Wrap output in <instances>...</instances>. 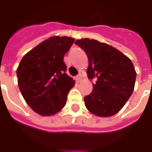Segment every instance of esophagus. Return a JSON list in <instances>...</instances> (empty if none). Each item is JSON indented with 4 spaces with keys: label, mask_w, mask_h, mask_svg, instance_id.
<instances>
[{
    "label": "esophagus",
    "mask_w": 152,
    "mask_h": 152,
    "mask_svg": "<svg viewBox=\"0 0 152 152\" xmlns=\"http://www.w3.org/2000/svg\"><path fill=\"white\" fill-rule=\"evenodd\" d=\"M76 80L77 81V82H80V81L81 80V79H82V76L81 75H78V76H76Z\"/></svg>",
    "instance_id": "34e87169"
}]
</instances>
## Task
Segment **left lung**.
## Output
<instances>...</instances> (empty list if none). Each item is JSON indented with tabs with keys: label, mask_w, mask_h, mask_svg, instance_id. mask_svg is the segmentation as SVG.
Wrapping results in <instances>:
<instances>
[{
	"label": "left lung",
	"mask_w": 152,
	"mask_h": 152,
	"mask_svg": "<svg viewBox=\"0 0 152 152\" xmlns=\"http://www.w3.org/2000/svg\"><path fill=\"white\" fill-rule=\"evenodd\" d=\"M75 43L88 57V78L96 80L92 92L84 97L86 107L98 117L114 115L134 90L137 72L132 62L114 47L95 39H80Z\"/></svg>",
	"instance_id": "left-lung-1"
}]
</instances>
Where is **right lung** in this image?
<instances>
[{
    "label": "right lung",
    "instance_id": "1",
    "mask_svg": "<svg viewBox=\"0 0 152 152\" xmlns=\"http://www.w3.org/2000/svg\"><path fill=\"white\" fill-rule=\"evenodd\" d=\"M70 37H51L24 55L16 74L23 97L42 116L59 112L75 80L65 73L64 56L73 44Z\"/></svg>",
    "mask_w": 152,
    "mask_h": 152
}]
</instances>
